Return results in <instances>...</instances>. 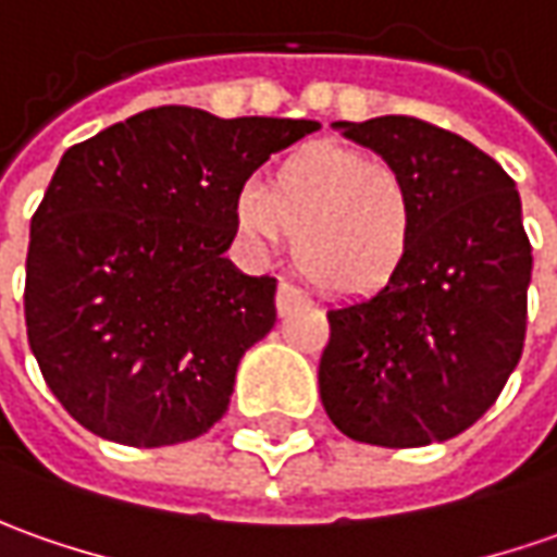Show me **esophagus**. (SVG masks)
Listing matches in <instances>:
<instances>
[{
    "mask_svg": "<svg viewBox=\"0 0 557 557\" xmlns=\"http://www.w3.org/2000/svg\"><path fill=\"white\" fill-rule=\"evenodd\" d=\"M301 301H305V295L298 293L295 286H289V283H280L277 286V313L280 317H286V313H289L295 305H301Z\"/></svg>",
    "mask_w": 557,
    "mask_h": 557,
    "instance_id": "obj_1",
    "label": "esophagus"
}]
</instances>
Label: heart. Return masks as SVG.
Instances as JSON below:
<instances>
[{"label":"heart","mask_w":557,"mask_h":557,"mask_svg":"<svg viewBox=\"0 0 557 557\" xmlns=\"http://www.w3.org/2000/svg\"><path fill=\"white\" fill-rule=\"evenodd\" d=\"M234 222L256 249L293 237L295 268L329 295L384 289L418 237V203L399 170L338 143L289 151L264 185L234 198Z\"/></svg>","instance_id":"obj_1"}]
</instances>
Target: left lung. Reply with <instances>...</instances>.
Wrapping results in <instances>:
<instances>
[{"mask_svg":"<svg viewBox=\"0 0 557 557\" xmlns=\"http://www.w3.org/2000/svg\"><path fill=\"white\" fill-rule=\"evenodd\" d=\"M332 127L406 176L418 237L384 289L329 310L323 408L366 445L454 438L497 403L524 347L533 256L516 183L469 139L421 119Z\"/></svg>","mask_w":557,"mask_h":557,"instance_id":"left-lung-1","label":"left lung"}]
</instances>
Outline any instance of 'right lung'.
Here are the masks:
<instances>
[{
  "label": "right lung",
  "instance_id": "1",
  "mask_svg": "<svg viewBox=\"0 0 557 557\" xmlns=\"http://www.w3.org/2000/svg\"><path fill=\"white\" fill-rule=\"evenodd\" d=\"M313 131L158 106L63 151L29 225L26 338L94 436L161 448L225 414L240 357L277 320V280L225 259L234 198Z\"/></svg>",
  "mask_w": 557,
  "mask_h": 557
}]
</instances>
